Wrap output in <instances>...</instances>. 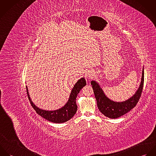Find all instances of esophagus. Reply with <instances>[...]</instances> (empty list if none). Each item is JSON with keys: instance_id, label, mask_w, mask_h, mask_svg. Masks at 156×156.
I'll list each match as a JSON object with an SVG mask.
<instances>
[{"instance_id": "1", "label": "esophagus", "mask_w": 156, "mask_h": 156, "mask_svg": "<svg viewBox=\"0 0 156 156\" xmlns=\"http://www.w3.org/2000/svg\"><path fill=\"white\" fill-rule=\"evenodd\" d=\"M93 74H94V73L92 70H88V71H87V72L85 74V77L87 79L89 80L92 77Z\"/></svg>"}]
</instances>
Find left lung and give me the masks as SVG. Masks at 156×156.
I'll list each match as a JSON object with an SVG mask.
<instances>
[{"mask_svg":"<svg viewBox=\"0 0 156 156\" xmlns=\"http://www.w3.org/2000/svg\"><path fill=\"white\" fill-rule=\"evenodd\" d=\"M144 71L143 67L141 82L139 88L132 97L125 101L120 102L115 101L109 98L97 82L92 80L90 84L92 87L99 111L106 117L115 119L124 115L135 107L140 97L144 87Z\"/></svg>","mask_w":156,"mask_h":156,"instance_id":"1","label":"left lung"}]
</instances>
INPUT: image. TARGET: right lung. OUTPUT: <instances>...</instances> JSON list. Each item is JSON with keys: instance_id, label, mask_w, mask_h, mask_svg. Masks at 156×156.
I'll list each match as a JSON object with an SVG mask.
<instances>
[{"instance_id": "right-lung-1", "label": "right lung", "mask_w": 156, "mask_h": 156, "mask_svg": "<svg viewBox=\"0 0 156 156\" xmlns=\"http://www.w3.org/2000/svg\"><path fill=\"white\" fill-rule=\"evenodd\" d=\"M86 85L87 83L85 78L82 77L74 85L66 104L62 108L54 111H47L38 108L32 101L27 86L26 90L28 98L32 106L39 115L54 123H63L71 119L76 114L77 110V106L76 101V97L80 90L86 86Z\"/></svg>"}]
</instances>
